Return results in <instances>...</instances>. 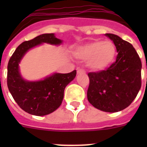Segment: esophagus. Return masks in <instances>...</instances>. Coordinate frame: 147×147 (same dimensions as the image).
<instances>
[{
    "mask_svg": "<svg viewBox=\"0 0 147 147\" xmlns=\"http://www.w3.org/2000/svg\"><path fill=\"white\" fill-rule=\"evenodd\" d=\"M85 71L84 70V69H78V70H77V73L78 74H80V73H85Z\"/></svg>",
    "mask_w": 147,
    "mask_h": 147,
    "instance_id": "obj_1",
    "label": "esophagus"
}]
</instances>
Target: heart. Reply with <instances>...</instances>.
Instances as JSON below:
<instances>
[{"label": "heart", "instance_id": "obj_1", "mask_svg": "<svg viewBox=\"0 0 147 147\" xmlns=\"http://www.w3.org/2000/svg\"><path fill=\"white\" fill-rule=\"evenodd\" d=\"M115 46L111 41L96 40L78 47L75 55L81 59L88 60V65L93 71H100L111 64L115 57Z\"/></svg>", "mask_w": 147, "mask_h": 147}]
</instances>
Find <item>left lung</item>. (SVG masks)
Returning <instances> with one entry per match:
<instances>
[{
  "mask_svg": "<svg viewBox=\"0 0 147 147\" xmlns=\"http://www.w3.org/2000/svg\"><path fill=\"white\" fill-rule=\"evenodd\" d=\"M105 36L116 47V62L107 70L90 72L87 98L91 105L102 111H121L137 97L141 88L142 63L130 42L112 33Z\"/></svg>",
  "mask_w": 147,
  "mask_h": 147,
  "instance_id": "left-lung-1",
  "label": "left lung"
}]
</instances>
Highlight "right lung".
Here are the masks:
<instances>
[{"label": "right lung", "mask_w": 147, "mask_h": 147, "mask_svg": "<svg viewBox=\"0 0 147 147\" xmlns=\"http://www.w3.org/2000/svg\"><path fill=\"white\" fill-rule=\"evenodd\" d=\"M62 40L54 33H45L22 42L10 57L7 65V87L20 107L36 116H44L55 111L63 100L64 91L76 76V70L70 73H55L39 81L24 79L19 64L30 49L42 43L59 46Z\"/></svg>", "instance_id": "obj_1"}]
</instances>
